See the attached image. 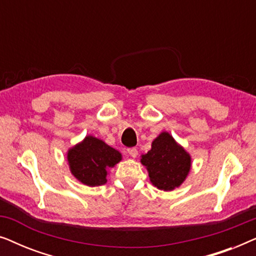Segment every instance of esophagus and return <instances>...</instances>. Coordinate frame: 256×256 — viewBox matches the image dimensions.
Masks as SVG:
<instances>
[{
	"label": "esophagus",
	"mask_w": 256,
	"mask_h": 256,
	"mask_svg": "<svg viewBox=\"0 0 256 256\" xmlns=\"http://www.w3.org/2000/svg\"><path fill=\"white\" fill-rule=\"evenodd\" d=\"M128 154H129V156L130 157H132V158H135L136 156H138V149L136 148H129L128 150Z\"/></svg>",
	"instance_id": "1"
}]
</instances>
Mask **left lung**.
<instances>
[{
	"label": "left lung",
	"mask_w": 256,
	"mask_h": 256,
	"mask_svg": "<svg viewBox=\"0 0 256 256\" xmlns=\"http://www.w3.org/2000/svg\"><path fill=\"white\" fill-rule=\"evenodd\" d=\"M141 163L148 169L150 180L156 188L171 191L186 178L191 157L169 132H164L154 140L152 149L142 155Z\"/></svg>",
	"instance_id": "1"
}]
</instances>
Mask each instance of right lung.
<instances>
[{"label":"right lung","mask_w":256,"mask_h":256,"mask_svg":"<svg viewBox=\"0 0 256 256\" xmlns=\"http://www.w3.org/2000/svg\"><path fill=\"white\" fill-rule=\"evenodd\" d=\"M68 160L73 176L88 186L107 182V170L121 160V154L101 140L87 136L68 150Z\"/></svg>","instance_id":"add662e5"}]
</instances>
